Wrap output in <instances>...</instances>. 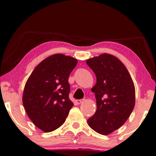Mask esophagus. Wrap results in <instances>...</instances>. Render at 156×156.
Here are the masks:
<instances>
[{
  "label": "esophagus",
  "mask_w": 156,
  "mask_h": 156,
  "mask_svg": "<svg viewBox=\"0 0 156 156\" xmlns=\"http://www.w3.org/2000/svg\"><path fill=\"white\" fill-rule=\"evenodd\" d=\"M84 101V99H77L76 101V104H82L83 101Z\"/></svg>",
  "instance_id": "obj_1"
}]
</instances>
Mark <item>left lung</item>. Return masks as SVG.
<instances>
[{"mask_svg":"<svg viewBox=\"0 0 156 156\" xmlns=\"http://www.w3.org/2000/svg\"><path fill=\"white\" fill-rule=\"evenodd\" d=\"M97 76L91 89L97 99V111L87 120L89 126L102 135H108L124 123L135 106V87L124 65L109 54L87 60Z\"/></svg>","mask_w":156,"mask_h":156,"instance_id":"8db88e82","label":"left lung"}]
</instances>
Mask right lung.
<instances>
[{
  "instance_id": "obj_1",
  "label": "right lung",
  "mask_w": 156,
  "mask_h": 156,
  "mask_svg": "<svg viewBox=\"0 0 156 156\" xmlns=\"http://www.w3.org/2000/svg\"><path fill=\"white\" fill-rule=\"evenodd\" d=\"M76 64L72 57L51 55L35 68L25 84L23 106L34 124L44 132L61 126L74 106L68 79Z\"/></svg>"
}]
</instances>
